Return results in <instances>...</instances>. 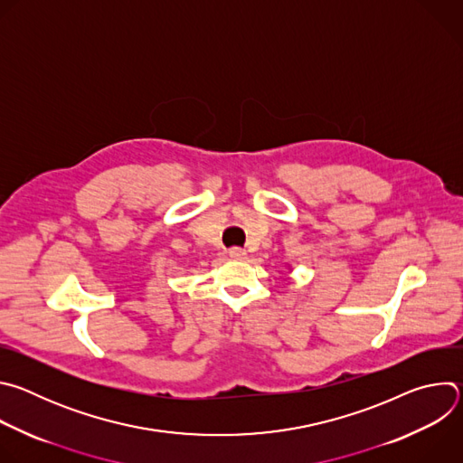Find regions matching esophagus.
<instances>
[{
  "label": "esophagus",
  "instance_id": "obj_1",
  "mask_svg": "<svg viewBox=\"0 0 463 463\" xmlns=\"http://www.w3.org/2000/svg\"><path fill=\"white\" fill-rule=\"evenodd\" d=\"M229 256H231L232 260H245L247 252H245L243 249H240V247H232V249L229 250Z\"/></svg>",
  "mask_w": 463,
  "mask_h": 463
}]
</instances>
